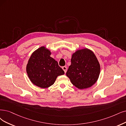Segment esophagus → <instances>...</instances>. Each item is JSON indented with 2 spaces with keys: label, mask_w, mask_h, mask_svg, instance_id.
<instances>
[{
  "label": "esophagus",
  "mask_w": 126,
  "mask_h": 126,
  "mask_svg": "<svg viewBox=\"0 0 126 126\" xmlns=\"http://www.w3.org/2000/svg\"><path fill=\"white\" fill-rule=\"evenodd\" d=\"M62 69H63V70L64 71V73H66V72L67 71V67L66 66H63Z\"/></svg>",
  "instance_id": "obj_1"
}]
</instances>
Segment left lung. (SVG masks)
<instances>
[{"instance_id": "8db88e82", "label": "left lung", "mask_w": 126, "mask_h": 126, "mask_svg": "<svg viewBox=\"0 0 126 126\" xmlns=\"http://www.w3.org/2000/svg\"><path fill=\"white\" fill-rule=\"evenodd\" d=\"M100 73V65L95 55L90 49L84 48L72 54L71 65L66 75L74 86L83 89L94 85Z\"/></svg>"}]
</instances>
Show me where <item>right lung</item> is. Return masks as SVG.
Listing matches in <instances>:
<instances>
[{
  "mask_svg": "<svg viewBox=\"0 0 126 126\" xmlns=\"http://www.w3.org/2000/svg\"><path fill=\"white\" fill-rule=\"evenodd\" d=\"M50 51L43 46L32 53L26 65V72L35 86L47 88L52 86L57 77L64 74L58 63L50 57Z\"/></svg>",
  "mask_w": 126,
  "mask_h": 126,
  "instance_id": "obj_1",
  "label": "right lung"
}]
</instances>
